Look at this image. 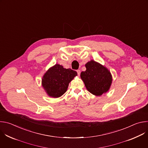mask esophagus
<instances>
[{"label": "esophagus", "instance_id": "1", "mask_svg": "<svg viewBox=\"0 0 148 148\" xmlns=\"http://www.w3.org/2000/svg\"><path fill=\"white\" fill-rule=\"evenodd\" d=\"M77 74H78V75L79 76V75H80V73H81V71H80V70H77Z\"/></svg>", "mask_w": 148, "mask_h": 148}]
</instances>
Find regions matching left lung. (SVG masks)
Returning a JSON list of instances; mask_svg holds the SVG:
<instances>
[{
	"label": "left lung",
	"instance_id": "8db88e82",
	"mask_svg": "<svg viewBox=\"0 0 148 148\" xmlns=\"http://www.w3.org/2000/svg\"><path fill=\"white\" fill-rule=\"evenodd\" d=\"M86 70L80 74L87 90L95 96L107 92L111 86L112 77L110 71L93 60L85 64Z\"/></svg>",
	"mask_w": 148,
	"mask_h": 148
}]
</instances>
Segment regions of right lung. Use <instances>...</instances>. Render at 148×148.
Returning <instances> with one entry per match:
<instances>
[{
    "mask_svg": "<svg viewBox=\"0 0 148 148\" xmlns=\"http://www.w3.org/2000/svg\"><path fill=\"white\" fill-rule=\"evenodd\" d=\"M77 75L75 71L56 64L44 74L41 86L50 97L58 98L67 91L69 83Z\"/></svg>",
    "mask_w": 148,
    "mask_h": 148,
    "instance_id": "obj_1",
    "label": "right lung"
}]
</instances>
